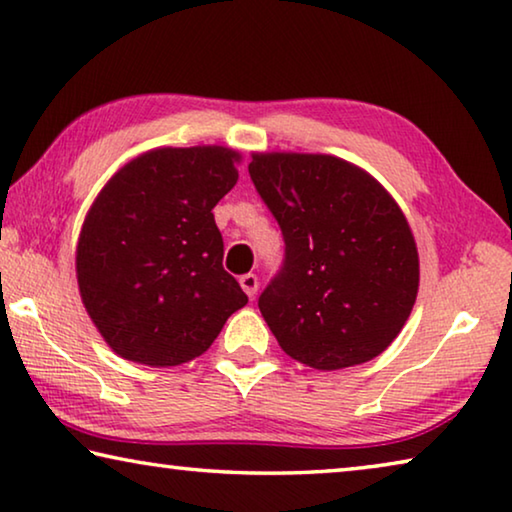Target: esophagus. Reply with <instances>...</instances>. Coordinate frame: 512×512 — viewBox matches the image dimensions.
I'll return each mask as SVG.
<instances>
[{
    "instance_id": "esophagus-1",
    "label": "esophagus",
    "mask_w": 512,
    "mask_h": 512,
    "mask_svg": "<svg viewBox=\"0 0 512 512\" xmlns=\"http://www.w3.org/2000/svg\"><path fill=\"white\" fill-rule=\"evenodd\" d=\"M240 288L245 290L247 297H254L258 292V276L256 274H242L240 276Z\"/></svg>"
}]
</instances>
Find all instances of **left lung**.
<instances>
[{
  "instance_id": "left-lung-1",
  "label": "left lung",
  "mask_w": 512,
  "mask_h": 512,
  "mask_svg": "<svg viewBox=\"0 0 512 512\" xmlns=\"http://www.w3.org/2000/svg\"><path fill=\"white\" fill-rule=\"evenodd\" d=\"M249 177L283 233L258 297L281 349L315 370L367 363L413 311L420 261L404 213L370 174L322 154H256Z\"/></svg>"
}]
</instances>
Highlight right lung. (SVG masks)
Returning a JSON list of instances; mask_svg holds the SVG:
<instances>
[{
	"mask_svg": "<svg viewBox=\"0 0 512 512\" xmlns=\"http://www.w3.org/2000/svg\"><path fill=\"white\" fill-rule=\"evenodd\" d=\"M224 147H163L99 192L77 247L81 299L115 354L170 367L213 345L247 304L224 270L213 208L238 181Z\"/></svg>",
	"mask_w": 512,
	"mask_h": 512,
	"instance_id": "1",
	"label": "right lung"
}]
</instances>
